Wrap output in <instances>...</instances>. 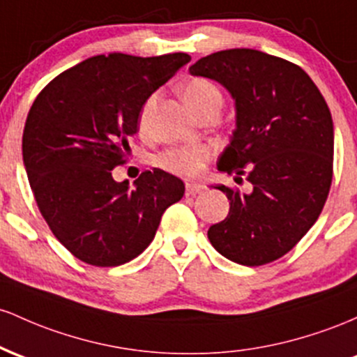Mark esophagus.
<instances>
[{"label":"esophagus","mask_w":357,"mask_h":357,"mask_svg":"<svg viewBox=\"0 0 357 357\" xmlns=\"http://www.w3.org/2000/svg\"><path fill=\"white\" fill-rule=\"evenodd\" d=\"M204 190L202 183H195V182H187L185 183V194L187 195H197Z\"/></svg>","instance_id":"esophagus-1"}]
</instances>
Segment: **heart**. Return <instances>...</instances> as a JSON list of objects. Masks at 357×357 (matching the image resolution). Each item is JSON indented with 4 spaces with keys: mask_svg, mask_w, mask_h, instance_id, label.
I'll return each instance as SVG.
<instances>
[{
    "mask_svg": "<svg viewBox=\"0 0 357 357\" xmlns=\"http://www.w3.org/2000/svg\"><path fill=\"white\" fill-rule=\"evenodd\" d=\"M182 96L185 99L187 106L200 116L204 113H219L224 102V96L221 89L209 79L192 77L182 86ZM155 102H157V94L148 96L146 101L143 102L142 111H139L138 126L139 131H146L148 123H150L151 113H153ZM211 158V148L204 143H190V145H180L168 148L158 158V165L163 170L170 172L180 177L195 178L202 174L207 160Z\"/></svg>",
    "mask_w": 357,
    "mask_h": 357,
    "instance_id": "heart-1",
    "label": "heart"
}]
</instances>
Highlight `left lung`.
I'll return each mask as SVG.
<instances>
[{
  "label": "left lung",
  "mask_w": 357,
  "mask_h": 357,
  "mask_svg": "<svg viewBox=\"0 0 357 357\" xmlns=\"http://www.w3.org/2000/svg\"><path fill=\"white\" fill-rule=\"evenodd\" d=\"M190 74L221 82L236 99V131L218 167L251 192L218 185L229 214L207 231L222 256L261 266L294 250L317 221L334 174V126L326 99L297 63L253 49L199 59Z\"/></svg>",
  "instance_id": "obj_1"
}]
</instances>
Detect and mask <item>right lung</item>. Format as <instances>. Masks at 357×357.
<instances>
[{
	"label": "right lung",
	"instance_id": "1",
	"mask_svg": "<svg viewBox=\"0 0 357 357\" xmlns=\"http://www.w3.org/2000/svg\"><path fill=\"white\" fill-rule=\"evenodd\" d=\"M190 62L183 52L96 55L40 91L23 131V162L40 214L75 258L119 266L153 241L183 182L153 168L130 183L111 175L126 163L130 136L148 96Z\"/></svg>",
	"mask_w": 357,
	"mask_h": 357
}]
</instances>
